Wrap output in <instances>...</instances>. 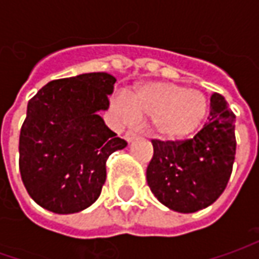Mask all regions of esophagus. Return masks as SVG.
<instances>
[{
  "mask_svg": "<svg viewBox=\"0 0 259 259\" xmlns=\"http://www.w3.org/2000/svg\"><path fill=\"white\" fill-rule=\"evenodd\" d=\"M137 135L138 134H137L135 131H131V130H130V131H126V133H125L124 138L128 141V143H133L135 138H137Z\"/></svg>",
  "mask_w": 259,
  "mask_h": 259,
  "instance_id": "esophagus-1",
  "label": "esophagus"
}]
</instances>
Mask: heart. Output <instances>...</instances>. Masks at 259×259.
<instances>
[{
  "label": "heart",
  "instance_id": "obj_1",
  "mask_svg": "<svg viewBox=\"0 0 259 259\" xmlns=\"http://www.w3.org/2000/svg\"><path fill=\"white\" fill-rule=\"evenodd\" d=\"M115 111L124 121L151 118L153 134L163 141H182L194 134L209 112L206 95L171 82H147L125 98H116Z\"/></svg>",
  "mask_w": 259,
  "mask_h": 259
}]
</instances>
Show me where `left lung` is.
I'll use <instances>...</instances> for the list:
<instances>
[{"instance_id": "1", "label": "left lung", "mask_w": 259, "mask_h": 259, "mask_svg": "<svg viewBox=\"0 0 259 259\" xmlns=\"http://www.w3.org/2000/svg\"><path fill=\"white\" fill-rule=\"evenodd\" d=\"M147 183L160 203L193 213L216 202L229 182L235 161V114L222 95L210 96L203 128L187 141H153Z\"/></svg>"}]
</instances>
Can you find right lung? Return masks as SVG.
Masks as SVG:
<instances>
[{"label": "right lung", "mask_w": 259, "mask_h": 259, "mask_svg": "<svg viewBox=\"0 0 259 259\" xmlns=\"http://www.w3.org/2000/svg\"><path fill=\"white\" fill-rule=\"evenodd\" d=\"M114 76L105 72L52 80L28 101L20 133V173L30 197L59 214L96 202L106 160L126 147L104 119Z\"/></svg>", "instance_id": "add662e5"}]
</instances>
